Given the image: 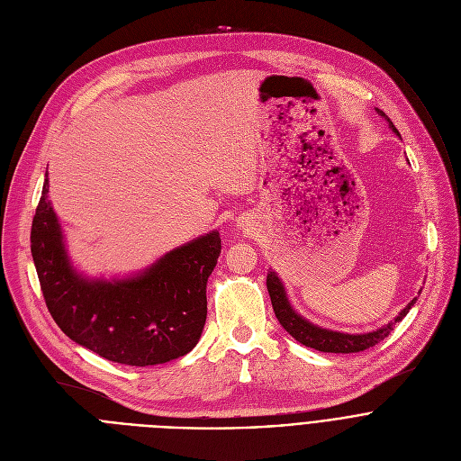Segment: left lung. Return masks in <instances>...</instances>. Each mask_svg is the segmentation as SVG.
Segmentation results:
<instances>
[{
	"label": "left lung",
	"instance_id": "left-lung-1",
	"mask_svg": "<svg viewBox=\"0 0 461 461\" xmlns=\"http://www.w3.org/2000/svg\"><path fill=\"white\" fill-rule=\"evenodd\" d=\"M375 111L379 116H383L388 122V127L393 131V133L402 139L400 131L393 127L390 118H386V114L383 111H379V109H375ZM267 286H268V294L272 299L276 317L279 319L285 330L304 347L315 348L319 352H332V354H354V352H363V350L377 345L393 330L396 322H400L418 301V297H414L396 317H393L388 324L377 328V330H372L366 334H345V332L330 330V328H322L319 324H313L308 319H304L301 313H297L288 299V294H286V288H285L281 277L274 270L268 272ZM418 294H421V290Z\"/></svg>",
	"mask_w": 461,
	"mask_h": 461
}]
</instances>
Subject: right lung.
<instances>
[{"mask_svg":"<svg viewBox=\"0 0 461 461\" xmlns=\"http://www.w3.org/2000/svg\"><path fill=\"white\" fill-rule=\"evenodd\" d=\"M45 173L31 251L47 308L75 343L122 365L149 366L182 357L206 324V285L221 255L213 230L127 277H87L71 262L52 210Z\"/></svg>","mask_w":461,"mask_h":461,"instance_id":"obj_1","label":"right lung"}]
</instances>
